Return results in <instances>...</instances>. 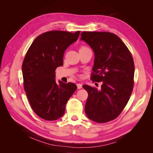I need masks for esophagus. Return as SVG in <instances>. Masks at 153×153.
Segmentation results:
<instances>
[{
  "mask_svg": "<svg viewBox=\"0 0 153 153\" xmlns=\"http://www.w3.org/2000/svg\"><path fill=\"white\" fill-rule=\"evenodd\" d=\"M76 85H77L78 89H80L82 87V85L81 84H76Z\"/></svg>",
  "mask_w": 153,
  "mask_h": 153,
  "instance_id": "obj_1",
  "label": "esophagus"
}]
</instances>
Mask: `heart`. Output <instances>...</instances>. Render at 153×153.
<instances>
[{
	"mask_svg": "<svg viewBox=\"0 0 153 153\" xmlns=\"http://www.w3.org/2000/svg\"><path fill=\"white\" fill-rule=\"evenodd\" d=\"M81 48H86V47H85V46H83V47H82Z\"/></svg>",
	"mask_w": 153,
	"mask_h": 153,
	"instance_id": "1",
	"label": "heart"
}]
</instances>
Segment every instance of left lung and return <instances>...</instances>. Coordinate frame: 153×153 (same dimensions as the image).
Segmentation results:
<instances>
[{"instance_id": "left-lung-1", "label": "left lung", "mask_w": 153, "mask_h": 153, "mask_svg": "<svg viewBox=\"0 0 153 153\" xmlns=\"http://www.w3.org/2000/svg\"><path fill=\"white\" fill-rule=\"evenodd\" d=\"M80 36L95 55L91 79L102 82L100 91L82 86L88 92L85 112L92 121L107 123L121 114L130 98L134 85L133 59L126 45L113 33L83 32Z\"/></svg>"}]
</instances>
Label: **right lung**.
<instances>
[{"label":"right lung","instance_id":"right-lung-1","mask_svg":"<svg viewBox=\"0 0 153 153\" xmlns=\"http://www.w3.org/2000/svg\"><path fill=\"white\" fill-rule=\"evenodd\" d=\"M75 33L52 30L40 34L27 50L22 63L24 88L32 109L47 121L61 117L76 89L73 83L55 82V71L63 65L64 53L78 38Z\"/></svg>","mask_w":153,"mask_h":153}]
</instances>
